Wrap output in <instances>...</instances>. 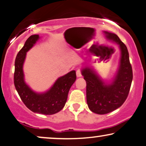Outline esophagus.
<instances>
[{
    "label": "esophagus",
    "mask_w": 146,
    "mask_h": 146,
    "mask_svg": "<svg viewBox=\"0 0 146 146\" xmlns=\"http://www.w3.org/2000/svg\"><path fill=\"white\" fill-rule=\"evenodd\" d=\"M76 75H77V77H81V76H82V75H81V71L80 69H78L77 70Z\"/></svg>",
    "instance_id": "esophagus-1"
}]
</instances>
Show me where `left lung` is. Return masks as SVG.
I'll use <instances>...</instances> for the list:
<instances>
[{
	"mask_svg": "<svg viewBox=\"0 0 146 146\" xmlns=\"http://www.w3.org/2000/svg\"><path fill=\"white\" fill-rule=\"evenodd\" d=\"M104 33L109 40L119 45L121 51L119 68L115 77L110 83H106L91 68L86 67L81 70L86 81L87 103L89 110L100 115L111 112L123 105L129 94L133 79L127 46L117 35L108 31Z\"/></svg>",
	"mask_w": 146,
	"mask_h": 146,
	"instance_id": "1",
	"label": "left lung"
}]
</instances>
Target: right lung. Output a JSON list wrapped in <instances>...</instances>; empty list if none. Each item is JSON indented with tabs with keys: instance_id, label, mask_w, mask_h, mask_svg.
I'll list each match as a JSON object with an SVG mask.
<instances>
[{
	"instance_id": "right-lung-1",
	"label": "right lung",
	"mask_w": 146,
	"mask_h": 146,
	"mask_svg": "<svg viewBox=\"0 0 146 146\" xmlns=\"http://www.w3.org/2000/svg\"><path fill=\"white\" fill-rule=\"evenodd\" d=\"M38 38V35L29 36L17 54L15 62L14 83L21 100L29 110L34 113L53 115L60 111L65 106L69 89L76 80V73L75 71H71L58 78L46 92L36 93L33 91L25 83L23 67L27 52L33 46Z\"/></svg>"
}]
</instances>
